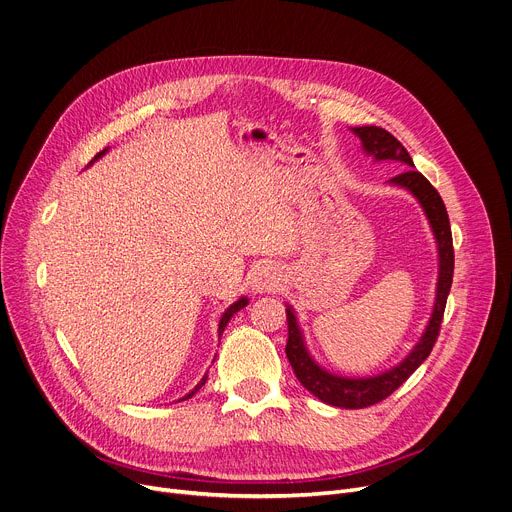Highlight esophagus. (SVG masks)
Segmentation results:
<instances>
[{"instance_id":"1","label":"esophagus","mask_w":512,"mask_h":512,"mask_svg":"<svg viewBox=\"0 0 512 512\" xmlns=\"http://www.w3.org/2000/svg\"><path fill=\"white\" fill-rule=\"evenodd\" d=\"M251 286L255 292H271L278 288V276H276V269L271 265H259L253 271V278H251Z\"/></svg>"}]
</instances>
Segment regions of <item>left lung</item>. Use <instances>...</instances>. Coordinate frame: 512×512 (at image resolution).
<instances>
[{
  "label": "left lung",
  "instance_id": "8db88e82",
  "mask_svg": "<svg viewBox=\"0 0 512 512\" xmlns=\"http://www.w3.org/2000/svg\"><path fill=\"white\" fill-rule=\"evenodd\" d=\"M354 133L362 140V146L368 154H372L377 160H399L405 162L407 168L401 175H395L391 183L401 185L410 189L430 220L432 232L438 243V257H440V271H438V288H436V302H434V313L430 317V323L418 342V346L412 350L399 366L379 374V377L372 379H344L329 374L327 370L319 368L309 352L304 348L300 329L296 325V317L290 309H286V321H288V342H286V356L288 362L296 374V379L302 383L304 389H309L315 397L321 401L335 405V407H346V410H362V407L374 405L383 399H387L395 389H399L410 374L430 356L438 333L442 315H445L447 296L453 284V267H455V251H453V234L449 224V214L445 208V201L438 195V191L430 185V181L418 173L414 168L412 156L401 146V142L391 135L383 127H356Z\"/></svg>",
  "mask_w": 512,
  "mask_h": 512
}]
</instances>
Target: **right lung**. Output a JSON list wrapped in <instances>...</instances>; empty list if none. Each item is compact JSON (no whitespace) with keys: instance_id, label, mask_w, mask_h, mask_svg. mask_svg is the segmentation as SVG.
Returning a JSON list of instances; mask_svg holds the SVG:
<instances>
[{"instance_id":"add662e5","label":"right lung","mask_w":512,"mask_h":512,"mask_svg":"<svg viewBox=\"0 0 512 512\" xmlns=\"http://www.w3.org/2000/svg\"><path fill=\"white\" fill-rule=\"evenodd\" d=\"M105 152H107V150H102V152H98V154H96V156H94V160H96V158H100V156H102V154H105ZM245 304H247V298H241V300H236V302H234V304H232V306H230V309H226V313H224V315H222V319H220V327H218V335H222V331H224V327H226V325H228V321H230V317H232V315H234V313H238V311H241V309H243V306H245ZM206 379H208V377H203V379H201V381H199V383H197V387H195V389H193V391H191V393H189V395H185V397H183V399H189V397H191V395H195V393H197V391H199V389H201V387H203V383H206Z\"/></svg>"}]
</instances>
